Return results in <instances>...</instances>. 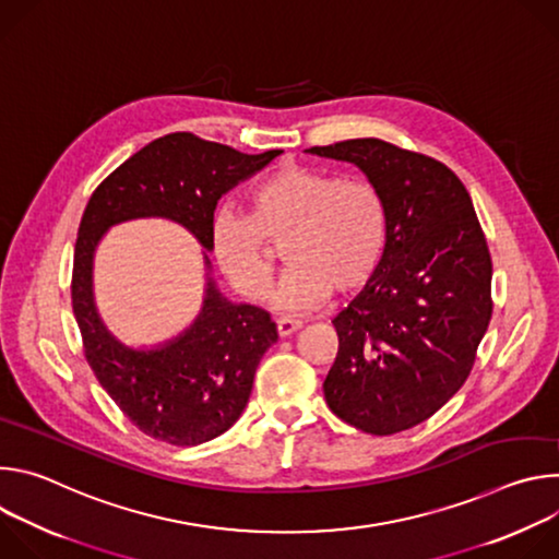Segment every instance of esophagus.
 Returning <instances> with one entry per match:
<instances>
[{"label":"esophagus","instance_id":"obj_1","mask_svg":"<svg viewBox=\"0 0 559 559\" xmlns=\"http://www.w3.org/2000/svg\"><path fill=\"white\" fill-rule=\"evenodd\" d=\"M300 328H302L300 321H294V318H287V316H283V318H278V321H276V330H278V336H281V338L292 336V334L298 332Z\"/></svg>","mask_w":559,"mask_h":559}]
</instances>
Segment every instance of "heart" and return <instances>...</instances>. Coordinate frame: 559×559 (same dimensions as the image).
Wrapping results in <instances>:
<instances>
[{"label":"heart","mask_w":559,"mask_h":559,"mask_svg":"<svg viewBox=\"0 0 559 559\" xmlns=\"http://www.w3.org/2000/svg\"><path fill=\"white\" fill-rule=\"evenodd\" d=\"M386 234V205L371 181L289 164L252 188L248 214L223 210L212 218L210 250L238 294L261 300L274 276L265 241L285 238L283 259L289 267L272 305L305 311L334 289L367 285L382 263Z\"/></svg>","instance_id":"b5f03b06"}]
</instances>
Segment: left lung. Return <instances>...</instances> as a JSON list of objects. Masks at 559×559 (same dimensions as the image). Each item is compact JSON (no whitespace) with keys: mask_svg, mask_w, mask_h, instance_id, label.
I'll list each match as a JSON object with an SVG mask.
<instances>
[{"mask_svg":"<svg viewBox=\"0 0 559 559\" xmlns=\"http://www.w3.org/2000/svg\"><path fill=\"white\" fill-rule=\"evenodd\" d=\"M354 164L386 205V248L360 294L334 318L330 409L391 436L447 405L471 373L491 321V257L462 181L431 156L380 139L316 145Z\"/></svg>","mask_w":559,"mask_h":559,"instance_id":"left-lung-1","label":"left lung"}]
</instances>
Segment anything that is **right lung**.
Wrapping results in <instances>:
<instances>
[{
  "label": "right lung",
  "mask_w": 559,
  "mask_h": 559,
  "mask_svg": "<svg viewBox=\"0 0 559 559\" xmlns=\"http://www.w3.org/2000/svg\"><path fill=\"white\" fill-rule=\"evenodd\" d=\"M283 150L243 154L190 132L154 139L123 162L91 197L79 225L72 311L88 365L117 407L154 440L194 447L241 418L263 354L278 341L267 311L231 302L212 278L210 225L216 203L261 173ZM136 217H168L206 250L202 311L179 337L152 348L119 342L94 302V252L105 231Z\"/></svg>",
  "instance_id": "right-lung-1"
}]
</instances>
